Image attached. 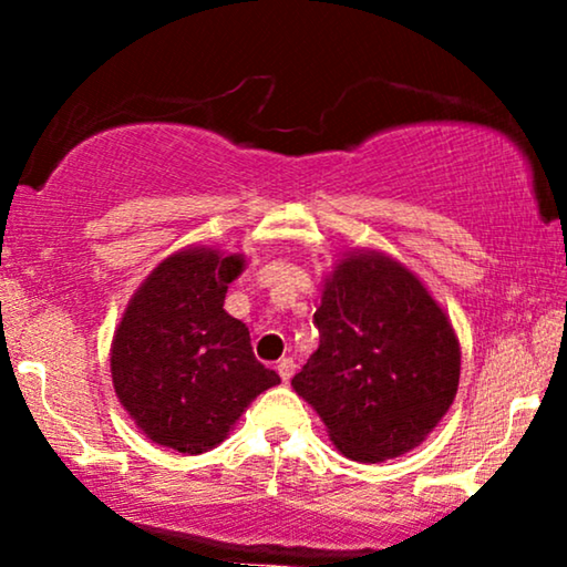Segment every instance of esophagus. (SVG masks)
I'll use <instances>...</instances> for the list:
<instances>
[{
  "instance_id": "34e87169",
  "label": "esophagus",
  "mask_w": 567,
  "mask_h": 567,
  "mask_svg": "<svg viewBox=\"0 0 567 567\" xmlns=\"http://www.w3.org/2000/svg\"><path fill=\"white\" fill-rule=\"evenodd\" d=\"M276 369H278V374H281L284 382H289V379L293 377V369H297V363H293V359H281Z\"/></svg>"
}]
</instances>
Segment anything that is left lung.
<instances>
[{"instance_id": "left-lung-1", "label": "left lung", "mask_w": 567, "mask_h": 567, "mask_svg": "<svg viewBox=\"0 0 567 567\" xmlns=\"http://www.w3.org/2000/svg\"><path fill=\"white\" fill-rule=\"evenodd\" d=\"M320 346L291 379L353 462L421 446L460 386V338L425 284L392 255L343 252L315 312Z\"/></svg>"}]
</instances>
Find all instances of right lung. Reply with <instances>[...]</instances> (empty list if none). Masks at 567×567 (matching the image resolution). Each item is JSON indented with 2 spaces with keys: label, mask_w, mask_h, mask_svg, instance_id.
<instances>
[{
  "label": "right lung",
  "mask_w": 567,
  "mask_h": 567,
  "mask_svg": "<svg viewBox=\"0 0 567 567\" xmlns=\"http://www.w3.org/2000/svg\"><path fill=\"white\" fill-rule=\"evenodd\" d=\"M245 255L193 245L167 255L131 297L111 343L121 405L144 436L181 454L219 446L260 392L281 384L250 330L224 309Z\"/></svg>",
  "instance_id": "add662e5"
}]
</instances>
